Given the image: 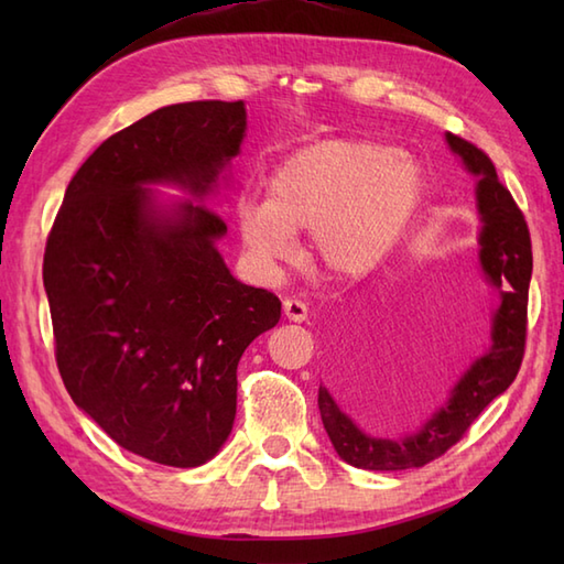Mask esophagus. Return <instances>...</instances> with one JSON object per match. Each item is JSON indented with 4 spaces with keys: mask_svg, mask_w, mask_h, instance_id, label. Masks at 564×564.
<instances>
[{
    "mask_svg": "<svg viewBox=\"0 0 564 564\" xmlns=\"http://www.w3.org/2000/svg\"><path fill=\"white\" fill-rule=\"evenodd\" d=\"M283 315L291 322H305L307 319V305L297 297H285L283 301Z\"/></svg>",
    "mask_w": 564,
    "mask_h": 564,
    "instance_id": "34e87169",
    "label": "esophagus"
}]
</instances>
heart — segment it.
I'll list each match as a JSON object with an SVG mask.
<instances>
[{"label":"heart","instance_id":"heart-1","mask_svg":"<svg viewBox=\"0 0 564 564\" xmlns=\"http://www.w3.org/2000/svg\"><path fill=\"white\" fill-rule=\"evenodd\" d=\"M424 188L412 154L370 140H322L279 166L267 203L239 208V235L257 267L275 269L293 254V235L310 232L307 254L319 271L358 279L398 245Z\"/></svg>","mask_w":564,"mask_h":564}]
</instances>
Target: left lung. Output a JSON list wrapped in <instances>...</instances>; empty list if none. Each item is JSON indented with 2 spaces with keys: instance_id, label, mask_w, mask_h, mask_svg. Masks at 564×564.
I'll use <instances>...</instances> for the list:
<instances>
[{
  "instance_id": "left-lung-1",
  "label": "left lung",
  "mask_w": 564,
  "mask_h": 564,
  "mask_svg": "<svg viewBox=\"0 0 564 564\" xmlns=\"http://www.w3.org/2000/svg\"><path fill=\"white\" fill-rule=\"evenodd\" d=\"M446 140L451 150L460 154L467 170L480 176L477 182V206L482 215L480 261L489 281L501 289V305L492 325V349L477 358L453 388L451 400L429 419L419 434L400 441L364 434L356 424L386 388L388 376L382 373V368L370 366L361 356L334 358L329 386H319L317 394L319 416L339 458L364 470H406L441 458L467 434L485 406L511 386L523 361L533 271L529 225L509 188L499 182L487 152L460 135L448 133Z\"/></svg>"
}]
</instances>
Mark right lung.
I'll list each match as a JSON object with an SVG mask.
<instances>
[{
    "instance_id": "obj_1",
    "label": "right lung",
    "mask_w": 564,
    "mask_h": 564,
    "mask_svg": "<svg viewBox=\"0 0 564 564\" xmlns=\"http://www.w3.org/2000/svg\"><path fill=\"white\" fill-rule=\"evenodd\" d=\"M242 101L164 106L89 154L65 191L43 257L55 361L69 398L118 446L196 467L230 436L237 364L281 319L271 291L227 271L208 206L164 218L148 184L206 196L239 152Z\"/></svg>"
}]
</instances>
